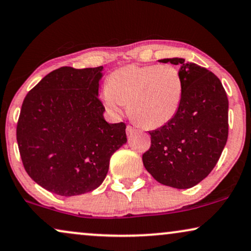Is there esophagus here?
Returning <instances> with one entry per match:
<instances>
[{
    "label": "esophagus",
    "instance_id": "esophagus-1",
    "mask_svg": "<svg viewBox=\"0 0 251 251\" xmlns=\"http://www.w3.org/2000/svg\"><path fill=\"white\" fill-rule=\"evenodd\" d=\"M134 131H135L134 127H132L131 125L126 126V133H127V135H132L133 133H134Z\"/></svg>",
    "mask_w": 251,
    "mask_h": 251
}]
</instances>
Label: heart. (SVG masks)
Masks as SVG:
<instances>
[{
    "label": "heart",
    "mask_w": 251,
    "mask_h": 251,
    "mask_svg": "<svg viewBox=\"0 0 251 251\" xmlns=\"http://www.w3.org/2000/svg\"><path fill=\"white\" fill-rule=\"evenodd\" d=\"M183 83L172 65H127L113 71L106 79L102 102L113 116L128 105L131 118L145 128L168 124L179 111Z\"/></svg>",
    "instance_id": "obj_1"
}]
</instances>
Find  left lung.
Masks as SVG:
<instances>
[{
	"mask_svg": "<svg viewBox=\"0 0 251 251\" xmlns=\"http://www.w3.org/2000/svg\"><path fill=\"white\" fill-rule=\"evenodd\" d=\"M179 66L183 95L179 111L150 131L143 165L157 181L178 189L198 185L215 168L228 136V100L220 80L183 58L159 59Z\"/></svg>",
	"mask_w": 251,
	"mask_h": 251,
	"instance_id": "left-lung-1",
	"label": "left lung"
}]
</instances>
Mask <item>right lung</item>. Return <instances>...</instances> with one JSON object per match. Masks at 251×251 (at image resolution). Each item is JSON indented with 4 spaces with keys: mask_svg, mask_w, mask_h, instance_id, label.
<instances>
[{
    "mask_svg": "<svg viewBox=\"0 0 251 251\" xmlns=\"http://www.w3.org/2000/svg\"><path fill=\"white\" fill-rule=\"evenodd\" d=\"M103 66H63L23 102L17 142L27 175L57 195L92 192L105 179L110 157L127 142L124 123L109 124L99 100Z\"/></svg>",
    "mask_w": 251,
    "mask_h": 251,
    "instance_id": "add662e5",
    "label": "right lung"
}]
</instances>
